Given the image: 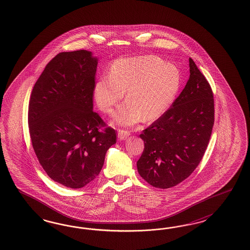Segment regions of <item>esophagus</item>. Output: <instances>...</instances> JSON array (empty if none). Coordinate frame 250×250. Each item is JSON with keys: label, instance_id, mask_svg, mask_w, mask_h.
Here are the masks:
<instances>
[{"label": "esophagus", "instance_id": "obj_1", "mask_svg": "<svg viewBox=\"0 0 250 250\" xmlns=\"http://www.w3.org/2000/svg\"><path fill=\"white\" fill-rule=\"evenodd\" d=\"M130 136V132L127 130H124V129H119L118 130V138L120 140L125 139L127 136Z\"/></svg>", "mask_w": 250, "mask_h": 250}]
</instances>
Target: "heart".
<instances>
[{
  "label": "heart",
  "instance_id": "1",
  "mask_svg": "<svg viewBox=\"0 0 250 250\" xmlns=\"http://www.w3.org/2000/svg\"><path fill=\"white\" fill-rule=\"evenodd\" d=\"M181 70L157 56H138L114 61L110 73L99 77L94 96L104 113H111L126 91L127 101L114 113L121 125L154 120L166 112L182 86Z\"/></svg>",
  "mask_w": 250,
  "mask_h": 250
}]
</instances>
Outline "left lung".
Here are the masks:
<instances>
[{
    "mask_svg": "<svg viewBox=\"0 0 250 250\" xmlns=\"http://www.w3.org/2000/svg\"><path fill=\"white\" fill-rule=\"evenodd\" d=\"M189 78L181 94L159 119L144 129L145 147L136 166L155 188L183 182L205 155L214 123V100L205 75L189 59Z\"/></svg>",
    "mask_w": 250,
    "mask_h": 250,
    "instance_id": "obj_1",
    "label": "left lung"
}]
</instances>
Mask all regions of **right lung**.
Masks as SVG:
<instances>
[{
  "mask_svg": "<svg viewBox=\"0 0 250 250\" xmlns=\"http://www.w3.org/2000/svg\"><path fill=\"white\" fill-rule=\"evenodd\" d=\"M97 59L83 49L47 63L31 92L28 127L39 164L54 182L80 189L102 170L116 131L94 111Z\"/></svg>",
  "mask_w": 250,
  "mask_h": 250,
  "instance_id": "right-lung-1",
  "label": "right lung"
}]
</instances>
